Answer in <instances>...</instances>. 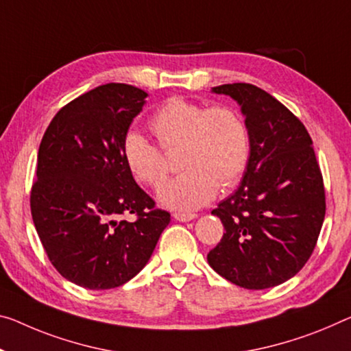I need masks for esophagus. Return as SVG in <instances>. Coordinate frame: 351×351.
I'll list each match as a JSON object with an SVG mask.
<instances>
[{
    "mask_svg": "<svg viewBox=\"0 0 351 351\" xmlns=\"http://www.w3.org/2000/svg\"><path fill=\"white\" fill-rule=\"evenodd\" d=\"M174 218H176L177 221H182V223H186V221L196 219L197 215H196V213H182V212H176V213H174Z\"/></svg>",
    "mask_w": 351,
    "mask_h": 351,
    "instance_id": "1",
    "label": "esophagus"
}]
</instances>
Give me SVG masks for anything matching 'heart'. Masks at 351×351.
<instances>
[{"instance_id":"b5f03b06","label":"heart","mask_w":351,"mask_h":351,"mask_svg":"<svg viewBox=\"0 0 351 351\" xmlns=\"http://www.w3.org/2000/svg\"><path fill=\"white\" fill-rule=\"evenodd\" d=\"M150 130L165 152L182 149L180 168L185 171L158 191L166 207L194 210L206 206L219 186H234L246 171L250 132L234 108L174 97L155 112ZM162 151L136 132L128 133L122 144L127 168L138 182L152 188L160 186L169 172Z\"/></svg>"}]
</instances>
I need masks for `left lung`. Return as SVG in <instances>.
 Listing matches in <instances>:
<instances>
[{"label": "left lung", "mask_w": 351, "mask_h": 351, "mask_svg": "<svg viewBox=\"0 0 351 351\" xmlns=\"http://www.w3.org/2000/svg\"><path fill=\"white\" fill-rule=\"evenodd\" d=\"M212 93L241 106L251 152L240 186L212 210L226 232L207 261L240 287H274L309 261L325 219L312 139L292 111L254 84H221Z\"/></svg>", "instance_id": "obj_1"}]
</instances>
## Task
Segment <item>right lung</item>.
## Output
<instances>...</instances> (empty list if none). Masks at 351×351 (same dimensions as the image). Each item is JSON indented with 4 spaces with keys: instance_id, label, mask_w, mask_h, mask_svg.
Returning a JSON list of instances; mask_svg holds the SVG:
<instances>
[{
    "instance_id": "add662e5",
    "label": "right lung",
    "mask_w": 351,
    "mask_h": 351,
    "mask_svg": "<svg viewBox=\"0 0 351 351\" xmlns=\"http://www.w3.org/2000/svg\"><path fill=\"white\" fill-rule=\"evenodd\" d=\"M145 97L130 84H101L61 108L42 138L32 221L53 267L80 287L130 281L171 221L136 185L122 154ZM127 213L137 219L121 220Z\"/></svg>"
}]
</instances>
